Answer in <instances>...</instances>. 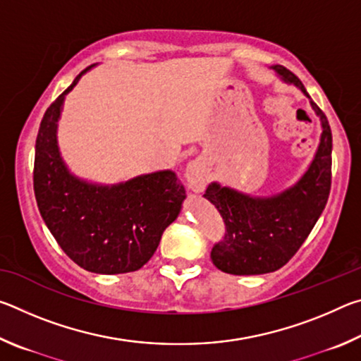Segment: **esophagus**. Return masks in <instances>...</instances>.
Returning a JSON list of instances; mask_svg holds the SVG:
<instances>
[{
    "mask_svg": "<svg viewBox=\"0 0 361 361\" xmlns=\"http://www.w3.org/2000/svg\"><path fill=\"white\" fill-rule=\"evenodd\" d=\"M186 185L194 192H200L207 185L209 180V167L202 161V159H195V161L189 162L185 172Z\"/></svg>",
    "mask_w": 361,
    "mask_h": 361,
    "instance_id": "34e87169",
    "label": "esophagus"
}]
</instances>
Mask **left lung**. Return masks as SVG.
<instances>
[{"label":"left lung","instance_id":"left-lung-1","mask_svg":"<svg viewBox=\"0 0 361 361\" xmlns=\"http://www.w3.org/2000/svg\"><path fill=\"white\" fill-rule=\"evenodd\" d=\"M271 68L282 81L307 97L299 78L282 65ZM322 122L320 143L301 178L271 197H253L210 183L204 194L224 221V237L212 248L210 258L219 271L234 276H259L285 266L307 239L325 209L331 189L333 137L325 113L310 100Z\"/></svg>","mask_w":361,"mask_h":361}]
</instances>
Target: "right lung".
<instances>
[{
  "instance_id": "1",
  "label": "right lung",
  "mask_w": 361,
  "mask_h": 361,
  "mask_svg": "<svg viewBox=\"0 0 361 361\" xmlns=\"http://www.w3.org/2000/svg\"><path fill=\"white\" fill-rule=\"evenodd\" d=\"M95 66V65H92ZM47 108L36 137L33 188L54 239L79 267L95 274L138 271L154 255L162 232L180 215L185 188L172 170L103 186L73 175L60 156L57 122L65 95Z\"/></svg>"
}]
</instances>
